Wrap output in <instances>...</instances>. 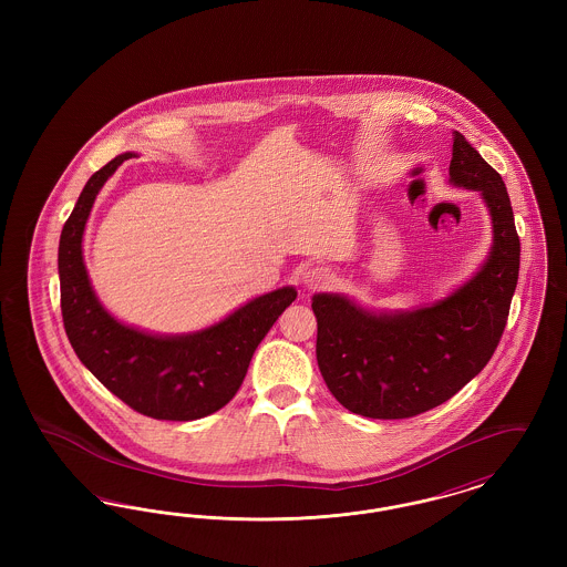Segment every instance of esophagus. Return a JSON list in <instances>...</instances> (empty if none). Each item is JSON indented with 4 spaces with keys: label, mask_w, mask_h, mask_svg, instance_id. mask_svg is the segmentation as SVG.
Segmentation results:
<instances>
[{
    "label": "esophagus",
    "mask_w": 567,
    "mask_h": 567,
    "mask_svg": "<svg viewBox=\"0 0 567 567\" xmlns=\"http://www.w3.org/2000/svg\"><path fill=\"white\" fill-rule=\"evenodd\" d=\"M329 282H333V274L323 266H317V268L306 271V276H303V285L308 289H323Z\"/></svg>",
    "instance_id": "obj_1"
}]
</instances>
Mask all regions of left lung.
<instances>
[{"label":"left lung","instance_id":"8db88e82","mask_svg":"<svg viewBox=\"0 0 567 567\" xmlns=\"http://www.w3.org/2000/svg\"><path fill=\"white\" fill-rule=\"evenodd\" d=\"M451 183L481 190L493 220L485 266L455 293L412 312L374 315L317 293V361L331 395L354 414L410 419L444 404L497 349L513 301L520 243L502 176L453 132Z\"/></svg>","mask_w":567,"mask_h":567}]
</instances>
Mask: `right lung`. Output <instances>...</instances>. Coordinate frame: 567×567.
<instances>
[{"label": "right lung", "mask_w": 567, "mask_h": 567, "mask_svg": "<svg viewBox=\"0 0 567 567\" xmlns=\"http://www.w3.org/2000/svg\"><path fill=\"white\" fill-rule=\"evenodd\" d=\"M123 153L97 169L63 225L59 240L61 315L84 368L135 412L159 421H195L227 404L240 389L252 352L296 299L293 287L255 297L234 315L187 336H151L110 317L82 261V234L93 202Z\"/></svg>", "instance_id": "add662e5"}]
</instances>
